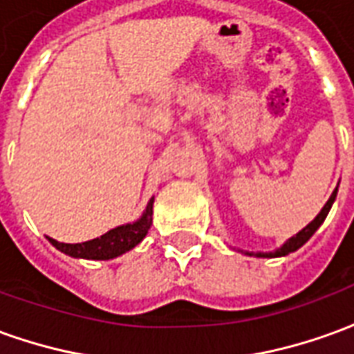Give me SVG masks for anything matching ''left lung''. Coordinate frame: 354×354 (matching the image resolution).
I'll return each mask as SVG.
<instances>
[{
  "label": "left lung",
  "mask_w": 354,
  "mask_h": 354,
  "mask_svg": "<svg viewBox=\"0 0 354 354\" xmlns=\"http://www.w3.org/2000/svg\"><path fill=\"white\" fill-rule=\"evenodd\" d=\"M335 197H337V187H335L334 192H332V195H330V199L326 201V205L322 207V210H320L319 214L315 216V220H313L311 223H307L304 230L299 231V233H296L294 237H290L286 243L282 246H279L277 250H273V252H245L246 256H256V258H281V256H288L290 252H296L297 248H301V246L309 241V239L315 235V231L319 230L320 225H322V222L326 220L328 212H330V208H332V205H334Z\"/></svg>",
  "instance_id": "left-lung-1"
}]
</instances>
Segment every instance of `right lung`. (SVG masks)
I'll return each instance as SVG.
<instances>
[{
	"mask_svg": "<svg viewBox=\"0 0 354 354\" xmlns=\"http://www.w3.org/2000/svg\"><path fill=\"white\" fill-rule=\"evenodd\" d=\"M153 197L147 203L144 214L140 216L136 222L117 225L108 233H104L102 237H96L87 243H77V245H66L58 243L55 239H49V243L60 252L68 254L72 258H83V260H113L121 254L129 252L134 246L140 245L147 231L151 227V216H153Z\"/></svg>",
	"mask_w": 354,
	"mask_h": 354,
	"instance_id": "add662e5",
	"label": "right lung"
}]
</instances>
